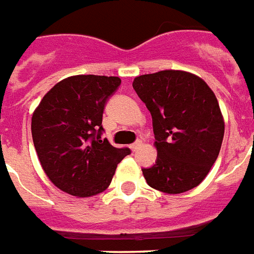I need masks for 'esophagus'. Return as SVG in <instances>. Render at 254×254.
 <instances>
[{"label": "esophagus", "instance_id": "1", "mask_svg": "<svg viewBox=\"0 0 254 254\" xmlns=\"http://www.w3.org/2000/svg\"><path fill=\"white\" fill-rule=\"evenodd\" d=\"M141 145H143V143H141L140 140H137V141H135L133 144H131V145H129V148H131V151L135 152V151H137V149H139Z\"/></svg>", "mask_w": 254, "mask_h": 254}]
</instances>
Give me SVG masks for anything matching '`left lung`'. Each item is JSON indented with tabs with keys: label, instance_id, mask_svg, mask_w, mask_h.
<instances>
[{
	"label": "left lung",
	"instance_id": "8db88e82",
	"mask_svg": "<svg viewBox=\"0 0 254 254\" xmlns=\"http://www.w3.org/2000/svg\"><path fill=\"white\" fill-rule=\"evenodd\" d=\"M135 92L152 115L156 164L143 169L151 188L181 194L196 188L216 161L224 136L218 99L200 77L185 70L135 77Z\"/></svg>",
	"mask_w": 254,
	"mask_h": 254
}]
</instances>
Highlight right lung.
I'll return each mask as SVG.
<instances>
[{"label":"right lung","instance_id":"obj_1","mask_svg":"<svg viewBox=\"0 0 254 254\" xmlns=\"http://www.w3.org/2000/svg\"><path fill=\"white\" fill-rule=\"evenodd\" d=\"M121 85L114 76L77 74L47 93L31 119L36 155L50 181L73 196L105 191L128 148L101 139L107 98Z\"/></svg>","mask_w":254,"mask_h":254}]
</instances>
